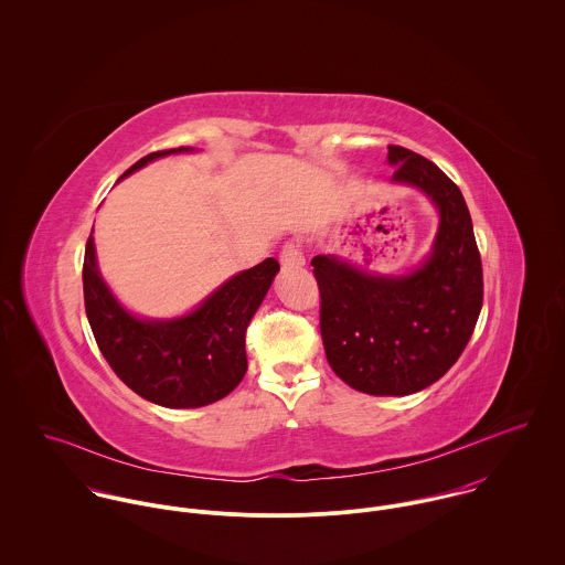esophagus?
Listing matches in <instances>:
<instances>
[{
    "label": "esophagus",
    "mask_w": 565,
    "mask_h": 565,
    "mask_svg": "<svg viewBox=\"0 0 565 565\" xmlns=\"http://www.w3.org/2000/svg\"><path fill=\"white\" fill-rule=\"evenodd\" d=\"M280 263L285 269H298L305 265V256H302V247L298 242H287L280 249Z\"/></svg>",
    "instance_id": "esophagus-1"
}]
</instances>
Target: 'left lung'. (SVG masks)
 Instances as JSON below:
<instances>
[{"mask_svg":"<svg viewBox=\"0 0 565 565\" xmlns=\"http://www.w3.org/2000/svg\"><path fill=\"white\" fill-rule=\"evenodd\" d=\"M394 182L419 186L439 209L430 258L403 278L339 260H311L320 330L334 374L370 396H406L439 381L466 350L483 307V265L459 186L435 164L390 146Z\"/></svg>","mask_w":565,"mask_h":565,"instance_id":"obj_1","label":"left lung"}]
</instances>
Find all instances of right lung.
Listing matches in <instances>:
<instances>
[{
	"instance_id": "1",
	"label": "right lung",
	"mask_w": 565,
	"mask_h": 565,
	"mask_svg": "<svg viewBox=\"0 0 565 565\" xmlns=\"http://www.w3.org/2000/svg\"><path fill=\"white\" fill-rule=\"evenodd\" d=\"M182 150L152 152L124 175ZM278 269L276 258H265L233 276L191 316L143 322L126 313L99 278L90 233L82 265L84 309L99 352L135 394L167 408L204 406L222 401L242 383L247 370L245 330Z\"/></svg>"
}]
</instances>
